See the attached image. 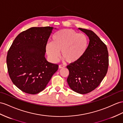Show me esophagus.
I'll return each instance as SVG.
<instances>
[{"mask_svg":"<svg viewBox=\"0 0 123 123\" xmlns=\"http://www.w3.org/2000/svg\"><path fill=\"white\" fill-rule=\"evenodd\" d=\"M65 67V66L64 65H59V68H63Z\"/></svg>","mask_w":123,"mask_h":123,"instance_id":"esophagus-1","label":"esophagus"}]
</instances>
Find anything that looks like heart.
<instances>
[{"instance_id":"heart-1","label":"heart","mask_w":123,"mask_h":123,"mask_svg":"<svg viewBox=\"0 0 123 123\" xmlns=\"http://www.w3.org/2000/svg\"><path fill=\"white\" fill-rule=\"evenodd\" d=\"M88 40L85 35L70 29H63L52 37V42L47 43L46 52L53 62L58 60L61 51L62 57L69 63L78 61L85 53Z\"/></svg>"}]
</instances>
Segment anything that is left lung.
I'll return each instance as SVG.
<instances>
[{"instance_id":"1","label":"left lung","mask_w":123,"mask_h":123,"mask_svg":"<svg viewBox=\"0 0 123 123\" xmlns=\"http://www.w3.org/2000/svg\"><path fill=\"white\" fill-rule=\"evenodd\" d=\"M78 29L87 35L89 42L83 57L67 66L69 71L67 82L75 92L86 94L95 89L105 76L109 54L106 45L93 31Z\"/></svg>"}]
</instances>
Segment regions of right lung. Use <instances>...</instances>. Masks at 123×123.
I'll return each mask as SVG.
<instances>
[{"mask_svg": "<svg viewBox=\"0 0 123 123\" xmlns=\"http://www.w3.org/2000/svg\"><path fill=\"white\" fill-rule=\"evenodd\" d=\"M53 27H33L15 38L7 56L8 73L15 86L22 92L35 94L45 88L58 65L45 58L46 45Z\"/></svg>", "mask_w": 123, "mask_h": 123, "instance_id": "add662e5", "label": "right lung"}]
</instances>
